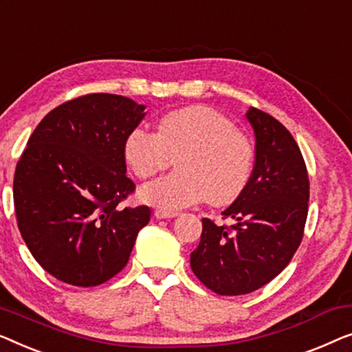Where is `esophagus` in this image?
Returning a JSON list of instances; mask_svg holds the SVG:
<instances>
[{
	"instance_id": "esophagus-1",
	"label": "esophagus",
	"mask_w": 352,
	"mask_h": 352,
	"mask_svg": "<svg viewBox=\"0 0 352 352\" xmlns=\"http://www.w3.org/2000/svg\"><path fill=\"white\" fill-rule=\"evenodd\" d=\"M178 215V212H167V210H160L157 209L155 212V217L157 220H164V219H175Z\"/></svg>"
}]
</instances>
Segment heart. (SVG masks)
<instances>
[{"instance_id": "obj_1", "label": "heart", "mask_w": 352, "mask_h": 352, "mask_svg": "<svg viewBox=\"0 0 352 352\" xmlns=\"http://www.w3.org/2000/svg\"><path fill=\"white\" fill-rule=\"evenodd\" d=\"M126 164L142 180L170 166L177 172L142 188L140 197L161 210L175 212L206 199L212 206L234 202L249 185L254 146L232 122L209 107H185L166 113L156 133L129 132L122 146Z\"/></svg>"}]
</instances>
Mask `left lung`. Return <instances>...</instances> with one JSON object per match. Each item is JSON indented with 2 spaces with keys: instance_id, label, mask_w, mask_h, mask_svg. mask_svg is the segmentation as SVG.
<instances>
[{
  "instance_id": "1",
  "label": "left lung",
  "mask_w": 352,
  "mask_h": 352,
  "mask_svg": "<svg viewBox=\"0 0 352 352\" xmlns=\"http://www.w3.org/2000/svg\"><path fill=\"white\" fill-rule=\"evenodd\" d=\"M255 133V166L244 192L221 212L234 220L219 226L202 219L191 270L219 295L250 294L280 273L303 239L309 180L292 133L268 113H245Z\"/></svg>"
}]
</instances>
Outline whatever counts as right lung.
Masks as SVG:
<instances>
[{
    "label": "right lung",
    "mask_w": 352,
    "mask_h": 352,
    "mask_svg": "<svg viewBox=\"0 0 352 352\" xmlns=\"http://www.w3.org/2000/svg\"><path fill=\"white\" fill-rule=\"evenodd\" d=\"M145 105L89 94L49 111L17 162L14 206L34 260L56 279L92 287L124 268L150 207H121L133 191L124 140Z\"/></svg>",
    "instance_id": "add662e5"
}]
</instances>
